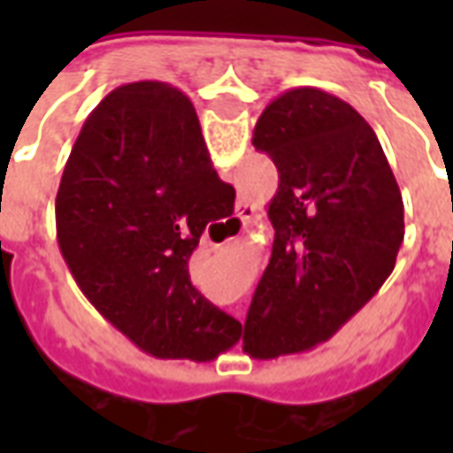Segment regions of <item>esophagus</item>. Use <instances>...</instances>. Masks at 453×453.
I'll return each mask as SVG.
<instances>
[{"mask_svg":"<svg viewBox=\"0 0 453 453\" xmlns=\"http://www.w3.org/2000/svg\"><path fill=\"white\" fill-rule=\"evenodd\" d=\"M255 213H257V206L252 203V201H245V198H242V201L237 203V218H240L242 223H250V220L255 218ZM230 223H235V220H230Z\"/></svg>","mask_w":453,"mask_h":453,"instance_id":"34e87169","label":"esophagus"}]
</instances>
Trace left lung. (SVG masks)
<instances>
[{
  "label": "left lung",
  "instance_id": "left-lung-1",
  "mask_svg": "<svg viewBox=\"0 0 453 453\" xmlns=\"http://www.w3.org/2000/svg\"><path fill=\"white\" fill-rule=\"evenodd\" d=\"M252 145L274 159L272 259L245 320L255 359L313 349L380 288L405 235L376 133L349 104L298 87L266 106Z\"/></svg>",
  "mask_w": 453,
  "mask_h": 453
}]
</instances>
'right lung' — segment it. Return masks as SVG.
I'll return each mask as SVG.
<instances>
[{"label":"right lung","mask_w":453,"mask_h":453,"mask_svg":"<svg viewBox=\"0 0 453 453\" xmlns=\"http://www.w3.org/2000/svg\"><path fill=\"white\" fill-rule=\"evenodd\" d=\"M194 104L165 82H130L84 120L65 165L58 245L82 294L157 359L211 361L242 325L198 294L188 259L218 216Z\"/></svg>","instance_id":"obj_1"}]
</instances>
